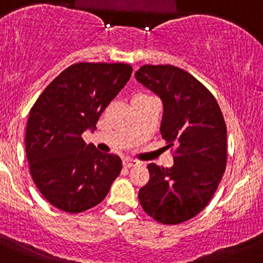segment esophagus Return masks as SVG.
<instances>
[{
  "label": "esophagus",
  "mask_w": 263,
  "mask_h": 263,
  "mask_svg": "<svg viewBox=\"0 0 263 263\" xmlns=\"http://www.w3.org/2000/svg\"><path fill=\"white\" fill-rule=\"evenodd\" d=\"M137 164H138V162L134 161V159H132V158H124L123 159V166L126 167V168H132V167L137 166Z\"/></svg>",
  "instance_id": "obj_1"
}]
</instances>
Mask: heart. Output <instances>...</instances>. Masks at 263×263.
Here are the masks:
<instances>
[{"label":"heart","mask_w":263,"mask_h":263,"mask_svg":"<svg viewBox=\"0 0 263 263\" xmlns=\"http://www.w3.org/2000/svg\"><path fill=\"white\" fill-rule=\"evenodd\" d=\"M145 96H148V95H143V93H139V95H137V96H135L134 99H137V97H145Z\"/></svg>","instance_id":"obj_1"}]
</instances>
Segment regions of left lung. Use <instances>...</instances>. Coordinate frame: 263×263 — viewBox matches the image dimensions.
Returning a JSON list of instances; mask_svg holds the SVG:
<instances>
[{"mask_svg":"<svg viewBox=\"0 0 263 263\" xmlns=\"http://www.w3.org/2000/svg\"><path fill=\"white\" fill-rule=\"evenodd\" d=\"M135 78L161 97L162 138L176 148L171 168L148 164L140 205L159 223H183L209 204L226 171V121L212 92L178 67L145 64Z\"/></svg>","mask_w":263,"mask_h":263,"instance_id":"left-lung-1","label":"left lung"}]
</instances>
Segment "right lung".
<instances>
[{
	"instance_id": "1",
	"label": "right lung",
	"mask_w": 263,
	"mask_h": 263,
	"mask_svg": "<svg viewBox=\"0 0 263 263\" xmlns=\"http://www.w3.org/2000/svg\"><path fill=\"white\" fill-rule=\"evenodd\" d=\"M124 63H76L47 86L31 107L25 149L35 185L57 209L76 214L96 206L120 175L119 156L86 144L100 115L130 78Z\"/></svg>"
}]
</instances>
